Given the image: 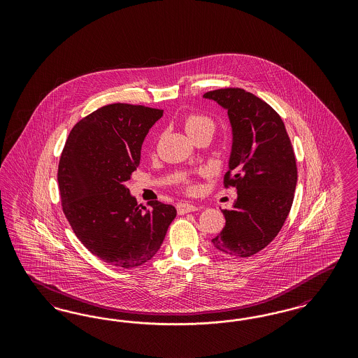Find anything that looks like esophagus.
<instances>
[{
	"mask_svg": "<svg viewBox=\"0 0 358 358\" xmlns=\"http://www.w3.org/2000/svg\"><path fill=\"white\" fill-rule=\"evenodd\" d=\"M197 209H199V206L189 204V203H180V204H177V212H178L180 215L189 213V212H194V210H197Z\"/></svg>",
	"mask_w": 358,
	"mask_h": 358,
	"instance_id": "obj_1",
	"label": "esophagus"
}]
</instances>
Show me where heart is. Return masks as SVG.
<instances>
[{
    "instance_id": "1",
    "label": "heart",
    "mask_w": 358,
    "mask_h": 358,
    "mask_svg": "<svg viewBox=\"0 0 358 358\" xmlns=\"http://www.w3.org/2000/svg\"><path fill=\"white\" fill-rule=\"evenodd\" d=\"M184 127L187 130V134L192 136H196L200 133H203L205 130H210L213 131L215 129V122L204 114H200V113H189L185 115L184 118ZM193 185L189 184L187 185V190H192Z\"/></svg>"
}]
</instances>
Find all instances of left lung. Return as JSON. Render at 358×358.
Segmentation results:
<instances>
[{
	"mask_svg": "<svg viewBox=\"0 0 358 358\" xmlns=\"http://www.w3.org/2000/svg\"><path fill=\"white\" fill-rule=\"evenodd\" d=\"M228 111L234 143L224 187L238 189L225 227L212 238L216 250L236 257L266 248L289 216L296 187L295 154L285 123L270 104L243 88L204 94Z\"/></svg>",
	"mask_w": 358,
	"mask_h": 358,
	"instance_id": "1",
	"label": "left lung"
}]
</instances>
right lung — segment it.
<instances>
[{"label": "right lung", "mask_w": 358, "mask_h": 358, "mask_svg": "<svg viewBox=\"0 0 358 358\" xmlns=\"http://www.w3.org/2000/svg\"><path fill=\"white\" fill-rule=\"evenodd\" d=\"M164 110L107 104L79 120L62 152L57 181L63 212L92 255L134 268L159 250L177 210L150 201L136 204L126 181L136 171L141 148Z\"/></svg>", "instance_id": "add662e5"}]
</instances>
